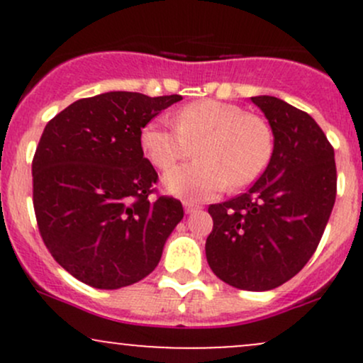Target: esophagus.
<instances>
[{"mask_svg":"<svg viewBox=\"0 0 363 363\" xmlns=\"http://www.w3.org/2000/svg\"><path fill=\"white\" fill-rule=\"evenodd\" d=\"M198 210H199V205H196V203H191V201H184V211L187 215L194 213V211Z\"/></svg>","mask_w":363,"mask_h":363,"instance_id":"1","label":"esophagus"}]
</instances>
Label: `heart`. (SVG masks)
Wrapping results in <instances>:
<instances>
[{"label": "heart", "instance_id": "1", "mask_svg": "<svg viewBox=\"0 0 363 363\" xmlns=\"http://www.w3.org/2000/svg\"><path fill=\"white\" fill-rule=\"evenodd\" d=\"M174 125L153 119L140 133L143 155L153 167L170 169L196 145L193 164L169 170V194L198 203L222 193L227 186H244L262 174L273 153V133L264 119L242 107L215 99L187 104L174 112Z\"/></svg>", "mask_w": 363, "mask_h": 363}]
</instances>
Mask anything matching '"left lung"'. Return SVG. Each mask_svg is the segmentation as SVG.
<instances>
[{"instance_id": "8db88e82", "label": "left lung", "mask_w": 363, "mask_h": 363, "mask_svg": "<svg viewBox=\"0 0 363 363\" xmlns=\"http://www.w3.org/2000/svg\"><path fill=\"white\" fill-rule=\"evenodd\" d=\"M268 119L273 153L247 193L211 205L206 259L220 280L249 291L294 278L318 249L336 199L335 150L307 112L251 97Z\"/></svg>"}]
</instances>
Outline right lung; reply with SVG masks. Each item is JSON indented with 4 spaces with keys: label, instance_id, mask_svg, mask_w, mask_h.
Segmentation results:
<instances>
[{
    "label": "right lung",
    "instance_id": "add662e5",
    "mask_svg": "<svg viewBox=\"0 0 363 363\" xmlns=\"http://www.w3.org/2000/svg\"><path fill=\"white\" fill-rule=\"evenodd\" d=\"M181 95L107 91L51 119L32 162L34 210L45 247L94 289L116 290L157 268L184 216L181 201H150L157 182L140 133Z\"/></svg>",
    "mask_w": 363,
    "mask_h": 363
}]
</instances>
